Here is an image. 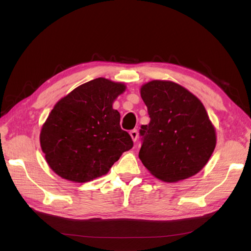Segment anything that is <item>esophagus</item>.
Wrapping results in <instances>:
<instances>
[{
  "instance_id": "obj_1",
  "label": "esophagus",
  "mask_w": 251,
  "mask_h": 251,
  "mask_svg": "<svg viewBox=\"0 0 251 251\" xmlns=\"http://www.w3.org/2000/svg\"><path fill=\"white\" fill-rule=\"evenodd\" d=\"M129 134H130V136L132 138V140L136 142L137 139H138V137H139V136H138V130L137 129H132V130H130Z\"/></svg>"
}]
</instances>
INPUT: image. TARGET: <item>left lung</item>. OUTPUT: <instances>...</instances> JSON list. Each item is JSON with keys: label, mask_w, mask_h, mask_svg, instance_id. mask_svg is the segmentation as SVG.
I'll return each instance as SVG.
<instances>
[{"label": "left lung", "mask_w": 251, "mask_h": 251, "mask_svg": "<svg viewBox=\"0 0 251 251\" xmlns=\"http://www.w3.org/2000/svg\"><path fill=\"white\" fill-rule=\"evenodd\" d=\"M150 123L140 129L139 158L166 182L190 178L207 164L216 147V130L193 94L168 81L141 87Z\"/></svg>", "instance_id": "1"}]
</instances>
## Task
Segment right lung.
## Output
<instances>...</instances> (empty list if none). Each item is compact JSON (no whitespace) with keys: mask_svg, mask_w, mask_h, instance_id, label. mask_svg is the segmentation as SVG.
<instances>
[{"mask_svg":"<svg viewBox=\"0 0 251 251\" xmlns=\"http://www.w3.org/2000/svg\"><path fill=\"white\" fill-rule=\"evenodd\" d=\"M125 90L121 83L99 77L58 101L42 127V151L61 178L87 182L109 172L123 152L134 146L121 128L112 103Z\"/></svg>","mask_w":251,"mask_h":251,"instance_id":"add662e5","label":"right lung"}]
</instances>
